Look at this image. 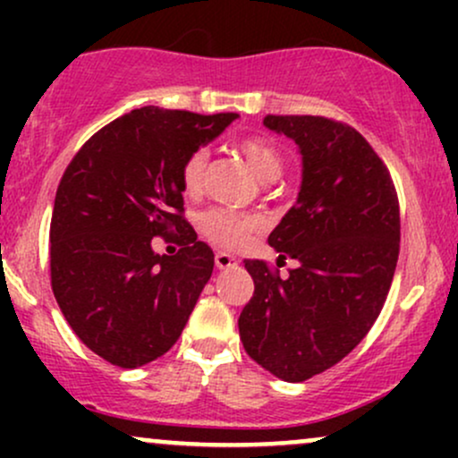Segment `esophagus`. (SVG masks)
Wrapping results in <instances>:
<instances>
[{
  "mask_svg": "<svg viewBox=\"0 0 458 458\" xmlns=\"http://www.w3.org/2000/svg\"><path fill=\"white\" fill-rule=\"evenodd\" d=\"M215 265H217V269H230V267L236 265V259L234 256L225 254V251H217V254H215Z\"/></svg>",
  "mask_w": 458,
  "mask_h": 458,
  "instance_id": "obj_1",
  "label": "esophagus"
}]
</instances>
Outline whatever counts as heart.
I'll use <instances>...</instances> for the list:
<instances>
[{"label": "heart", "mask_w": 458, "mask_h": 458, "mask_svg": "<svg viewBox=\"0 0 458 458\" xmlns=\"http://www.w3.org/2000/svg\"><path fill=\"white\" fill-rule=\"evenodd\" d=\"M239 150L250 170L260 181H273L282 172V155L262 138H243ZM207 150H193L181 167V182L187 196H196L202 189L204 170H207ZM199 228L208 239L224 247H241L254 230L262 228L260 215L239 213L233 208H211L199 217Z\"/></svg>", "instance_id": "1"}]
</instances>
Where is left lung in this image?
<instances>
[{
  "label": "left lung",
  "instance_id": "left-lung-1",
  "mask_svg": "<svg viewBox=\"0 0 458 458\" xmlns=\"http://www.w3.org/2000/svg\"><path fill=\"white\" fill-rule=\"evenodd\" d=\"M301 155L295 207L269 234L288 277L245 260L254 297L239 317L247 355L277 379L306 381L364 340L392 286L401 213L390 172L353 127L323 115H267Z\"/></svg>",
  "mask_w": 458,
  "mask_h": 458
}]
</instances>
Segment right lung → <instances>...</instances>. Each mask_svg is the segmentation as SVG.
<instances>
[{
    "label": "right lung",
    "mask_w": 458,
    "mask_h": 458,
    "mask_svg": "<svg viewBox=\"0 0 458 458\" xmlns=\"http://www.w3.org/2000/svg\"><path fill=\"white\" fill-rule=\"evenodd\" d=\"M236 118L133 109L68 163L51 217V288L79 340L109 364L167 353L211 280L213 250L182 217L181 167ZM174 232L179 254L155 255L151 236Z\"/></svg>",
    "instance_id": "1"
}]
</instances>
